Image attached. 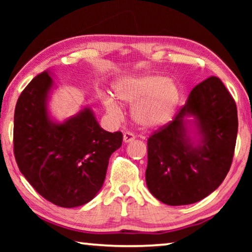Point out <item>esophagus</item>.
<instances>
[{"label":"esophagus","mask_w":252,"mask_h":252,"mask_svg":"<svg viewBox=\"0 0 252 252\" xmlns=\"http://www.w3.org/2000/svg\"><path fill=\"white\" fill-rule=\"evenodd\" d=\"M134 139H135V135L132 133V132H125V134H123V141L126 143L132 142Z\"/></svg>","instance_id":"esophagus-1"}]
</instances>
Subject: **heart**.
<instances>
[{
  "label": "heart",
  "instance_id": "b5f03b06",
  "mask_svg": "<svg viewBox=\"0 0 252 252\" xmlns=\"http://www.w3.org/2000/svg\"><path fill=\"white\" fill-rule=\"evenodd\" d=\"M117 99L133 105V118L140 125L158 126L167 122L179 102V89L171 80L159 74H142L118 80L113 85ZM102 104L110 116L120 118L122 111L116 100L105 95Z\"/></svg>",
  "mask_w": 252,
  "mask_h": 252
}]
</instances>
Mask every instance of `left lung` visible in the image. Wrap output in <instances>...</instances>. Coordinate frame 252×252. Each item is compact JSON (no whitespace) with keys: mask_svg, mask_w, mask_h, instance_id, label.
Wrapping results in <instances>:
<instances>
[{"mask_svg":"<svg viewBox=\"0 0 252 252\" xmlns=\"http://www.w3.org/2000/svg\"><path fill=\"white\" fill-rule=\"evenodd\" d=\"M197 119L202 144L193 147L184 117ZM238 133L237 105L224 84L209 76L192 89L173 120L148 139V189L161 202L185 206L218 188L231 167Z\"/></svg>","mask_w":252,"mask_h":252,"instance_id":"left-lung-1","label":"left lung"}]
</instances>
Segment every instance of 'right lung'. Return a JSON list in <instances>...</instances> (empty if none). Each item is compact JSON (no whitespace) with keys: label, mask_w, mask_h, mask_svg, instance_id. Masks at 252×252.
Returning <instances> with one entry per match:
<instances>
[{"label":"right lung","mask_w":252,"mask_h":252,"mask_svg":"<svg viewBox=\"0 0 252 252\" xmlns=\"http://www.w3.org/2000/svg\"><path fill=\"white\" fill-rule=\"evenodd\" d=\"M51 87L52 79L44 71L19 96L14 157L20 171L44 199L59 207H79L99 192L110 156L122 146L123 135L100 127L89 108L54 125L46 111Z\"/></svg>","instance_id":"right-lung-1"}]
</instances>
